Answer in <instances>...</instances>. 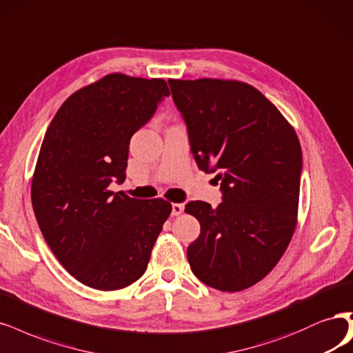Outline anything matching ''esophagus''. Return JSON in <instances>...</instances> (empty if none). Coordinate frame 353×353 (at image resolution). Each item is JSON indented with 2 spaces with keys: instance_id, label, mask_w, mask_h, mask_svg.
Listing matches in <instances>:
<instances>
[{
  "instance_id": "obj_1",
  "label": "esophagus",
  "mask_w": 353,
  "mask_h": 353,
  "mask_svg": "<svg viewBox=\"0 0 353 353\" xmlns=\"http://www.w3.org/2000/svg\"><path fill=\"white\" fill-rule=\"evenodd\" d=\"M182 213H184V204H179V203L172 204V214L174 216H179Z\"/></svg>"
}]
</instances>
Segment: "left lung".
Instances as JSON below:
<instances>
[{
    "instance_id": "obj_1",
    "label": "left lung",
    "mask_w": 353,
    "mask_h": 353,
    "mask_svg": "<svg viewBox=\"0 0 353 353\" xmlns=\"http://www.w3.org/2000/svg\"><path fill=\"white\" fill-rule=\"evenodd\" d=\"M191 152L221 181L222 203L190 201L201 226L187 250L192 273L222 292L244 290L269 274L296 226L302 150L279 109L247 83L169 80Z\"/></svg>"
}]
</instances>
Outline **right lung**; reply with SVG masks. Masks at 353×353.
<instances>
[{
    "instance_id": "add662e5",
    "label": "right lung",
    "mask_w": 353,
    "mask_h": 353,
    "mask_svg": "<svg viewBox=\"0 0 353 353\" xmlns=\"http://www.w3.org/2000/svg\"><path fill=\"white\" fill-rule=\"evenodd\" d=\"M171 94L162 79L108 74L72 93L43 137L32 205L58 261L79 282L123 289L143 276L172 212L163 199L109 190L125 179L132 134Z\"/></svg>"
}]
</instances>
